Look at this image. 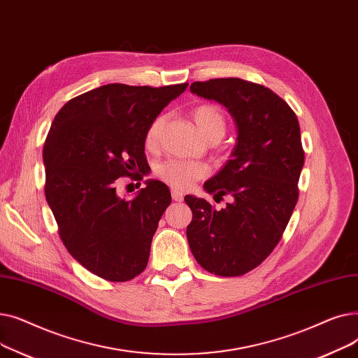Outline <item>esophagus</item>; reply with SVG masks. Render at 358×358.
<instances>
[{
    "mask_svg": "<svg viewBox=\"0 0 358 358\" xmlns=\"http://www.w3.org/2000/svg\"><path fill=\"white\" fill-rule=\"evenodd\" d=\"M171 196H173V200H176V201H182V199H184L182 193L178 192V190H176V189L171 190Z\"/></svg>",
    "mask_w": 358,
    "mask_h": 358,
    "instance_id": "34e87169",
    "label": "esophagus"
}]
</instances>
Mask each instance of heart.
Listing matches in <instances>:
<instances>
[{"instance_id": "obj_1", "label": "heart", "mask_w": 358, "mask_h": 358, "mask_svg": "<svg viewBox=\"0 0 358 358\" xmlns=\"http://www.w3.org/2000/svg\"><path fill=\"white\" fill-rule=\"evenodd\" d=\"M193 119L201 134L212 139H220L227 130V120L223 113L215 104H200L192 111ZM165 123V116L158 115L149 123L145 134V145L148 149H157L159 145L161 130ZM209 174V166L204 162L193 159L171 158L159 162L155 166V176L165 184L171 185L176 190H187L190 187Z\"/></svg>"}]
</instances>
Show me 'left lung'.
Instances as JSON below:
<instances>
[{
	"label": "left lung",
	"mask_w": 358,
	"mask_h": 358,
	"mask_svg": "<svg viewBox=\"0 0 358 358\" xmlns=\"http://www.w3.org/2000/svg\"><path fill=\"white\" fill-rule=\"evenodd\" d=\"M190 91L228 108L236 143L204 190L234 197L216 210L185 196L193 212L187 239L199 264L222 277L247 274L275 248L294 210L305 152L294 111L270 88L241 78L197 81Z\"/></svg>",
	"instance_id": "8db88e82"
}]
</instances>
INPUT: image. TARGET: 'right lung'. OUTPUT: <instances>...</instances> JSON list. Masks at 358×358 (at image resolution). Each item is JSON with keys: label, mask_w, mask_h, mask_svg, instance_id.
<instances>
[{"label": "right lung", "mask_w": 358, "mask_h": 358, "mask_svg": "<svg viewBox=\"0 0 358 358\" xmlns=\"http://www.w3.org/2000/svg\"><path fill=\"white\" fill-rule=\"evenodd\" d=\"M187 85L107 84L69 100L53 119L43 146L45 196L68 252L104 280H131L148 264L171 194L149 180L124 200L116 182L142 178L135 173L148 164L146 129Z\"/></svg>", "instance_id": "right-lung-1"}]
</instances>
